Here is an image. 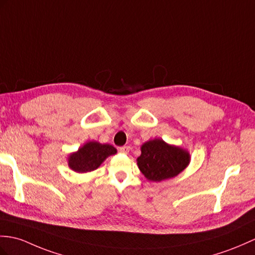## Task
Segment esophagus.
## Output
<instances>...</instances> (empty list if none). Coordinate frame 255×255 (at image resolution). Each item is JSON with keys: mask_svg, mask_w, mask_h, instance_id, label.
<instances>
[{"mask_svg": "<svg viewBox=\"0 0 255 255\" xmlns=\"http://www.w3.org/2000/svg\"><path fill=\"white\" fill-rule=\"evenodd\" d=\"M129 151H130V146H128V145L120 147V152L125 153V154H127V153H129Z\"/></svg>", "mask_w": 255, "mask_h": 255, "instance_id": "34e87169", "label": "esophagus"}]
</instances>
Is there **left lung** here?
<instances>
[{
  "label": "left lung",
  "instance_id": "1",
  "mask_svg": "<svg viewBox=\"0 0 255 255\" xmlns=\"http://www.w3.org/2000/svg\"><path fill=\"white\" fill-rule=\"evenodd\" d=\"M190 153L183 147L154 138L141 145L137 165L147 180L159 182L179 175L190 164Z\"/></svg>",
  "mask_w": 255,
  "mask_h": 255
}]
</instances>
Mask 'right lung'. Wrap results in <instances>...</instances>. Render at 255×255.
Returning a JSON list of instances; mask_svg holds the SVG:
<instances>
[{"label":"right lung","mask_w":255,"mask_h":255,"mask_svg":"<svg viewBox=\"0 0 255 255\" xmlns=\"http://www.w3.org/2000/svg\"><path fill=\"white\" fill-rule=\"evenodd\" d=\"M117 153L111 144H102L98 141H88L76 152L70 153L67 163L70 169L76 173L85 174L96 170L106 158Z\"/></svg>","instance_id":"add662e5"}]
</instances>
